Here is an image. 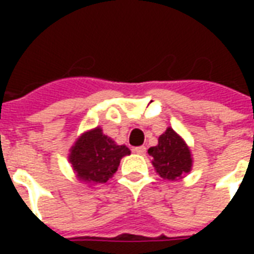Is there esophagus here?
<instances>
[{"label":"esophagus","mask_w":254,"mask_h":254,"mask_svg":"<svg viewBox=\"0 0 254 254\" xmlns=\"http://www.w3.org/2000/svg\"><path fill=\"white\" fill-rule=\"evenodd\" d=\"M145 151H147V148H145L144 145H140V147H134V148H133V152H136L137 155H144L145 154Z\"/></svg>","instance_id":"obj_1"}]
</instances>
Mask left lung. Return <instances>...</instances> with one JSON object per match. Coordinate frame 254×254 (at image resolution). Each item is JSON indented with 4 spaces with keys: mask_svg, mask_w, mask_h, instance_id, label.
Listing matches in <instances>:
<instances>
[{
    "mask_svg": "<svg viewBox=\"0 0 254 254\" xmlns=\"http://www.w3.org/2000/svg\"><path fill=\"white\" fill-rule=\"evenodd\" d=\"M152 165L165 180L174 181L190 171V151L178 134L169 127L158 140L156 147L148 149Z\"/></svg>",
    "mask_w": 254,
    "mask_h": 254,
    "instance_id": "left-lung-1",
    "label": "left lung"
}]
</instances>
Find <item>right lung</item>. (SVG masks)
<instances>
[{
    "mask_svg": "<svg viewBox=\"0 0 254 254\" xmlns=\"http://www.w3.org/2000/svg\"><path fill=\"white\" fill-rule=\"evenodd\" d=\"M130 154L125 145H117L100 127L84 133L72 148L69 160L78 180L103 184L116 173L122 156Z\"/></svg>",
    "mask_w": 254,
    "mask_h": 254,
    "instance_id": "add662e5",
    "label": "right lung"
}]
</instances>
